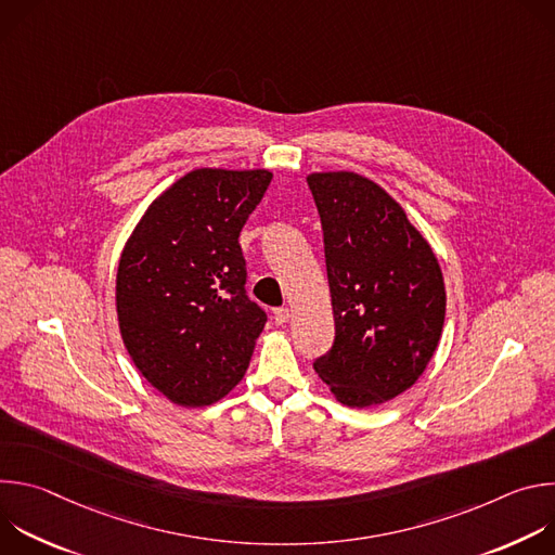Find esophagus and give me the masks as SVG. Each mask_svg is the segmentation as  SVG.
Returning <instances> with one entry per match:
<instances>
[{"instance_id": "1", "label": "esophagus", "mask_w": 555, "mask_h": 555, "mask_svg": "<svg viewBox=\"0 0 555 555\" xmlns=\"http://www.w3.org/2000/svg\"><path fill=\"white\" fill-rule=\"evenodd\" d=\"M289 319H292V311H289L287 307L274 309V323H276V325H285Z\"/></svg>"}]
</instances>
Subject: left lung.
Here are the masks:
<instances>
[{
  "mask_svg": "<svg viewBox=\"0 0 555 555\" xmlns=\"http://www.w3.org/2000/svg\"><path fill=\"white\" fill-rule=\"evenodd\" d=\"M319 208L336 340L313 362L351 409L409 390L439 347L446 321L441 266L402 204L353 171L307 176Z\"/></svg>",
  "mask_w": 555,
  "mask_h": 555,
  "instance_id": "obj_1",
  "label": "left lung"
}]
</instances>
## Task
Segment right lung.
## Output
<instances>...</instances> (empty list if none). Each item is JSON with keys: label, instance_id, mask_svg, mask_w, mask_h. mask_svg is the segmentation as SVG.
<instances>
[{"label": "right lung", "instance_id": "add662e5", "mask_svg": "<svg viewBox=\"0 0 555 555\" xmlns=\"http://www.w3.org/2000/svg\"><path fill=\"white\" fill-rule=\"evenodd\" d=\"M270 182L268 169H193L146 206L122 248L116 313L125 349L182 409L223 400L266 327L244 289L240 232Z\"/></svg>", "mask_w": 555, "mask_h": 555}]
</instances>
